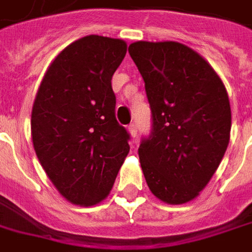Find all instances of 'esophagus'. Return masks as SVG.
Masks as SVG:
<instances>
[{
  "label": "esophagus",
  "instance_id": "1",
  "mask_svg": "<svg viewBox=\"0 0 252 252\" xmlns=\"http://www.w3.org/2000/svg\"><path fill=\"white\" fill-rule=\"evenodd\" d=\"M128 131H129V135H131L132 138H136L138 129H136V126H135V124H131V126H128Z\"/></svg>",
  "mask_w": 252,
  "mask_h": 252
}]
</instances>
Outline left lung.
I'll return each instance as SVG.
<instances>
[{
    "mask_svg": "<svg viewBox=\"0 0 252 252\" xmlns=\"http://www.w3.org/2000/svg\"><path fill=\"white\" fill-rule=\"evenodd\" d=\"M128 52L153 114V132L138 150L146 183L165 203L191 202L209 184L229 143L226 89L212 65L183 43L138 40Z\"/></svg>",
    "mask_w": 252,
    "mask_h": 252,
    "instance_id": "1",
    "label": "left lung"
}]
</instances>
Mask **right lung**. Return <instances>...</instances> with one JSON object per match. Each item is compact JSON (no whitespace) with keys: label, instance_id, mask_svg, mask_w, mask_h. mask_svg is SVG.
Segmentation results:
<instances>
[{"label":"right lung","instance_id":"right-lung-1","mask_svg":"<svg viewBox=\"0 0 252 252\" xmlns=\"http://www.w3.org/2000/svg\"><path fill=\"white\" fill-rule=\"evenodd\" d=\"M126 54V40L83 36L53 60L35 95L34 150L53 186L73 205L101 203L129 153L112 89Z\"/></svg>","mask_w":252,"mask_h":252}]
</instances>
